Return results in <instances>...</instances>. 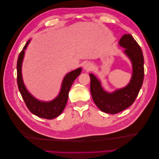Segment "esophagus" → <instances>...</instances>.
I'll return each instance as SVG.
<instances>
[{"label": "esophagus", "instance_id": "obj_1", "mask_svg": "<svg viewBox=\"0 0 159 159\" xmlns=\"http://www.w3.org/2000/svg\"><path fill=\"white\" fill-rule=\"evenodd\" d=\"M92 68V64L89 63H86L85 65H84V69L87 71H89Z\"/></svg>", "mask_w": 159, "mask_h": 159}]
</instances>
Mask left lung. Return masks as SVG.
<instances>
[{"label":"left lung","instance_id":"8db88e82","mask_svg":"<svg viewBox=\"0 0 159 159\" xmlns=\"http://www.w3.org/2000/svg\"><path fill=\"white\" fill-rule=\"evenodd\" d=\"M119 44L126 49L124 52L133 63V76L130 83L123 89L113 93L104 91L96 76L90 74V90L96 106L107 113L116 114L131 106L138 96L144 78L143 56L139 45L130 34H125L120 40Z\"/></svg>","mask_w":159,"mask_h":159}]
</instances>
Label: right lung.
Returning a JSON list of instances; mask_svg holds the SVG:
<instances>
[{"mask_svg":"<svg viewBox=\"0 0 159 159\" xmlns=\"http://www.w3.org/2000/svg\"><path fill=\"white\" fill-rule=\"evenodd\" d=\"M29 41L24 46L23 50L20 52L17 61V83H18V89L22 98L25 101L28 109L35 116L44 119L52 120L59 116L63 112L64 108L66 107L68 93L71 86L76 79L78 76L81 72V68H78L68 73L64 78L62 83L61 89L59 96L55 100L48 102H41L34 97H33L26 90L24 85L22 77V63L25 55V50L29 44Z\"/></svg>","mask_w":159,"mask_h":159,"instance_id":"obj_1","label":"right lung"}]
</instances>
